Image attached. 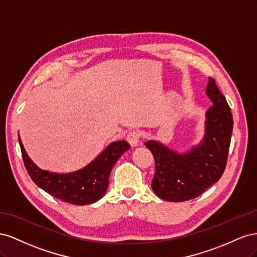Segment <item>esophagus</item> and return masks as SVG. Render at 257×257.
Listing matches in <instances>:
<instances>
[{
  "mask_svg": "<svg viewBox=\"0 0 257 257\" xmlns=\"http://www.w3.org/2000/svg\"><path fill=\"white\" fill-rule=\"evenodd\" d=\"M126 141L128 142V144H130L132 147L138 146L139 142H141V133H139L138 131L130 132L127 137H126Z\"/></svg>",
  "mask_w": 257,
  "mask_h": 257,
  "instance_id": "obj_1",
  "label": "esophagus"
}]
</instances>
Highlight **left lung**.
Segmentation results:
<instances>
[{
	"instance_id": "obj_1",
	"label": "left lung",
	"mask_w": 257,
	"mask_h": 257,
	"mask_svg": "<svg viewBox=\"0 0 257 257\" xmlns=\"http://www.w3.org/2000/svg\"><path fill=\"white\" fill-rule=\"evenodd\" d=\"M206 94L213 106L206 112L205 136L198 146L180 154L160 142L145 143L155 161L152 190L162 199L178 203L195 198L219 181L226 167L232 114L211 77Z\"/></svg>"
}]
</instances>
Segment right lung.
<instances>
[{
	"label": "right lung",
	"mask_w": 257,
	"mask_h": 257,
	"mask_svg": "<svg viewBox=\"0 0 257 257\" xmlns=\"http://www.w3.org/2000/svg\"><path fill=\"white\" fill-rule=\"evenodd\" d=\"M19 144L23 163L34 183L56 198L78 206L93 204L105 195L113 165L131 148L125 141L111 143L94 161L78 172L54 174L38 168L29 158L20 138Z\"/></svg>",
	"instance_id": "obj_1"
}]
</instances>
